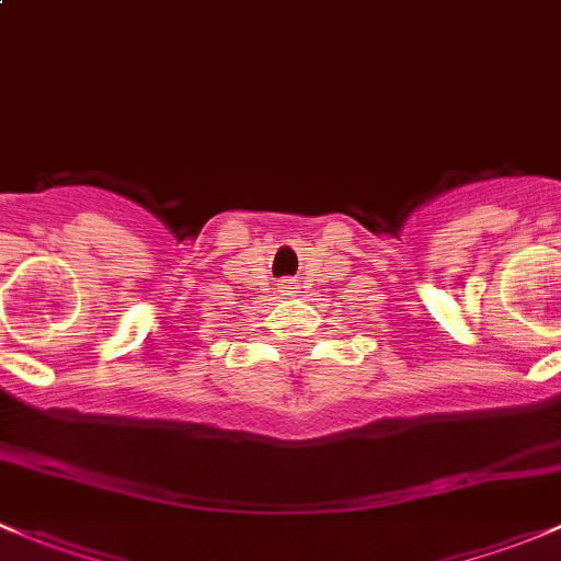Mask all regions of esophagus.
Wrapping results in <instances>:
<instances>
[{"mask_svg":"<svg viewBox=\"0 0 561 561\" xmlns=\"http://www.w3.org/2000/svg\"><path fill=\"white\" fill-rule=\"evenodd\" d=\"M285 290H287V293L296 290V282H285Z\"/></svg>","mask_w":561,"mask_h":561,"instance_id":"1","label":"esophagus"}]
</instances>
